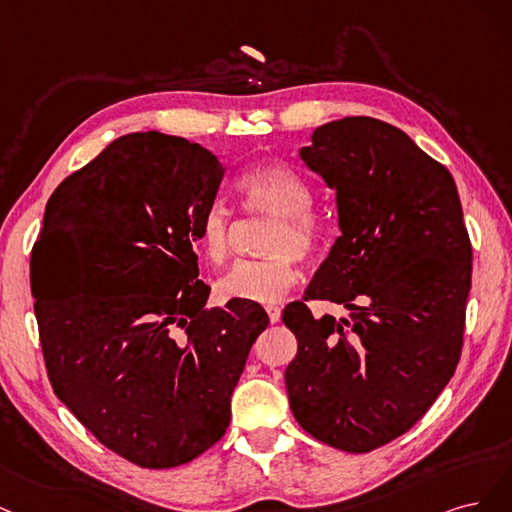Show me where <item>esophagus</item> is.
<instances>
[{"mask_svg": "<svg viewBox=\"0 0 512 512\" xmlns=\"http://www.w3.org/2000/svg\"><path fill=\"white\" fill-rule=\"evenodd\" d=\"M266 310H268V317H270L272 323H278V321H280V306H274V304H272V306H268Z\"/></svg>", "mask_w": 512, "mask_h": 512, "instance_id": "1", "label": "esophagus"}]
</instances>
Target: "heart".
<instances>
[{"mask_svg": "<svg viewBox=\"0 0 512 512\" xmlns=\"http://www.w3.org/2000/svg\"><path fill=\"white\" fill-rule=\"evenodd\" d=\"M236 191L246 212L272 214L263 240L270 255L240 261L219 280L223 300L274 304L298 283L300 259H315L325 240V225L310 206L306 180L280 163H259L240 174ZM197 246L204 259L221 268L234 253V219L223 204H212L197 225Z\"/></svg>", "mask_w": 512, "mask_h": 512, "instance_id": "heart-1", "label": "heart"}]
</instances>
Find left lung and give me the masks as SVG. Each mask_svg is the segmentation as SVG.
Returning <instances> with one entry per match:
<instances>
[{
  "instance_id": "1",
  "label": "left lung",
  "mask_w": 512,
  "mask_h": 512,
  "mask_svg": "<svg viewBox=\"0 0 512 512\" xmlns=\"http://www.w3.org/2000/svg\"><path fill=\"white\" fill-rule=\"evenodd\" d=\"M300 157L336 191L340 227L304 301L350 317L283 310L298 338L289 404L312 438L368 453L408 432L455 374L472 246L451 172L402 129L346 117L317 127Z\"/></svg>"
}]
</instances>
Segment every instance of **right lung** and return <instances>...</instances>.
<instances>
[{"mask_svg": "<svg viewBox=\"0 0 512 512\" xmlns=\"http://www.w3.org/2000/svg\"><path fill=\"white\" fill-rule=\"evenodd\" d=\"M225 168L159 131L110 142L46 204L31 293L48 381L104 447L140 468L208 451L268 312L206 308L197 225Z\"/></svg>", "mask_w": 512, "mask_h": 512, "instance_id": "obj_1", "label": "right lung"}]
</instances>
